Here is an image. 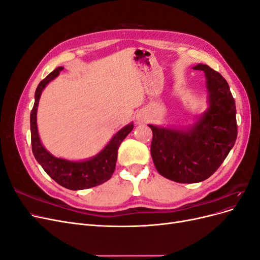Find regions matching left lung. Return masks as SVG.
I'll return each instance as SVG.
<instances>
[{
    "mask_svg": "<svg viewBox=\"0 0 260 260\" xmlns=\"http://www.w3.org/2000/svg\"><path fill=\"white\" fill-rule=\"evenodd\" d=\"M195 70L205 73L208 108L186 130L148 124L153 140L151 155L159 174L179 183L208 179L223 162L238 137L237 108L229 84L207 65Z\"/></svg>",
    "mask_w": 260,
    "mask_h": 260,
    "instance_id": "8db88e82",
    "label": "left lung"
}]
</instances>
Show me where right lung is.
I'll list each match as a JSON object with an SVG mask.
<instances>
[{
  "label": "right lung",
  "instance_id": "right-lung-1",
  "mask_svg": "<svg viewBox=\"0 0 260 260\" xmlns=\"http://www.w3.org/2000/svg\"><path fill=\"white\" fill-rule=\"evenodd\" d=\"M62 67H58L46 76L39 83L35 93V105L30 114V130H31V146L37 161L41 165L44 171L58 184L69 190H84L100 185L106 182L113 176L116 160L118 155V148L124 138L133 129V123L124 125L118 131L109 141L108 144L102 151L92 158L82 161H72L62 158H57L46 151L39 138L37 125V111L43 89L54 78H56Z\"/></svg>",
  "mask_w": 260,
  "mask_h": 260
}]
</instances>
